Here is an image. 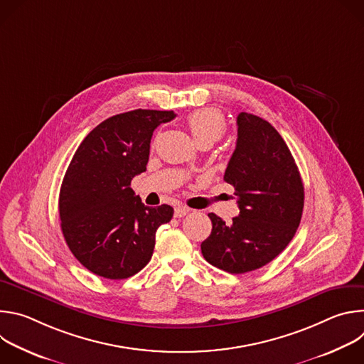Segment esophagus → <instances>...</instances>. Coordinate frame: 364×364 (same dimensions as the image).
Listing matches in <instances>:
<instances>
[{
    "instance_id": "esophagus-1",
    "label": "esophagus",
    "mask_w": 364,
    "mask_h": 364,
    "mask_svg": "<svg viewBox=\"0 0 364 364\" xmlns=\"http://www.w3.org/2000/svg\"><path fill=\"white\" fill-rule=\"evenodd\" d=\"M188 213H190V209H188V207H186V205H177L176 209H174V216L176 218H184Z\"/></svg>"
}]
</instances>
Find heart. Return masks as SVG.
I'll return each instance as SVG.
<instances>
[{
	"label": "heart",
	"instance_id": "1",
	"mask_svg": "<svg viewBox=\"0 0 364 364\" xmlns=\"http://www.w3.org/2000/svg\"><path fill=\"white\" fill-rule=\"evenodd\" d=\"M187 127L193 139L201 142H216L226 131L223 115L216 109H197L187 117Z\"/></svg>",
	"mask_w": 364,
	"mask_h": 364
}]
</instances>
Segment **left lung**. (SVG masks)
I'll return each mask as SVG.
<instances>
[{
  "mask_svg": "<svg viewBox=\"0 0 364 364\" xmlns=\"http://www.w3.org/2000/svg\"><path fill=\"white\" fill-rule=\"evenodd\" d=\"M225 181L235 188L239 216L226 223L209 213L213 228L201 253L229 274L262 268L292 240L304 209L295 160L268 121L246 112L237 115V141Z\"/></svg>",
  "mask_w": 364,
  "mask_h": 364,
  "instance_id": "obj_1",
  "label": "left lung"
}]
</instances>
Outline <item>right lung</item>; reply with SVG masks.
<instances>
[{
  "instance_id": "add662e5",
  "label": "right lung",
  "mask_w": 364,
  "mask_h": 364,
  "mask_svg": "<svg viewBox=\"0 0 364 364\" xmlns=\"http://www.w3.org/2000/svg\"><path fill=\"white\" fill-rule=\"evenodd\" d=\"M174 118L173 111L119 114L76 149L60 187V228L73 256L95 275L138 274L152 256L155 232L171 220V205L148 207L129 186L146 170L154 129Z\"/></svg>"
}]
</instances>
